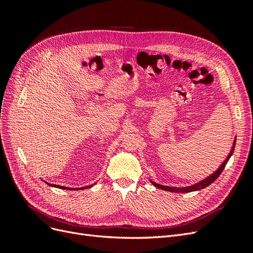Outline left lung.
Masks as SVG:
<instances>
[{"label":"left lung","mask_w":253,"mask_h":253,"mask_svg":"<svg viewBox=\"0 0 253 253\" xmlns=\"http://www.w3.org/2000/svg\"><path fill=\"white\" fill-rule=\"evenodd\" d=\"M234 145H235V140H234V142H233V145H232V149H231L230 153H229L227 158L224 160V163L221 164V166L218 168V169H217L215 172H214L213 174H211V175L209 176V177H207L206 179L202 180L201 182L196 183V185H193V186H191V187H186V188H174V187H167V186L158 185V183H155V182H153V181H152V183H153V185H154L155 187L159 188V189H163V190H165V191H170V192H176V193H187V192H192V191L202 190V189H204V188H206V187H208L209 185H211V183L218 177L219 174L221 173V171L224 170V168H225L227 162L229 160V158H230V156L232 155L233 150H234Z\"/></svg>","instance_id":"obj_1"}]
</instances>
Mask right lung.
<instances>
[{
    "label": "right lung",
    "mask_w": 253,
    "mask_h": 253,
    "mask_svg": "<svg viewBox=\"0 0 253 253\" xmlns=\"http://www.w3.org/2000/svg\"><path fill=\"white\" fill-rule=\"evenodd\" d=\"M49 186H52V185H49ZM53 187H57V188H61V189H66V190H72V189H68V188H65V187H60V186H53ZM91 186L89 187H86V188H81V189H87V188H90Z\"/></svg>",
    "instance_id": "obj_1"
}]
</instances>
